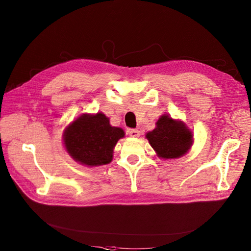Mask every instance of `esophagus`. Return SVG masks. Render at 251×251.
Returning a JSON list of instances; mask_svg holds the SVG:
<instances>
[{"mask_svg":"<svg viewBox=\"0 0 251 251\" xmlns=\"http://www.w3.org/2000/svg\"><path fill=\"white\" fill-rule=\"evenodd\" d=\"M127 134L134 138H137L140 136V132L138 130H136V128H130V130H127Z\"/></svg>","mask_w":251,"mask_h":251,"instance_id":"esophagus-1","label":"esophagus"}]
</instances>
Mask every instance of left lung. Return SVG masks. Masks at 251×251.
<instances>
[{
    "label": "left lung",
    "instance_id": "8db88e82",
    "mask_svg": "<svg viewBox=\"0 0 251 251\" xmlns=\"http://www.w3.org/2000/svg\"><path fill=\"white\" fill-rule=\"evenodd\" d=\"M147 139L159 158L174 159L185 155L193 146V133L183 121L164 114L157 120L156 127L147 133Z\"/></svg>",
    "mask_w": 251,
    "mask_h": 251
}]
</instances>
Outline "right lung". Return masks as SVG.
Masks as SVG:
<instances>
[{"label":"right lung","instance_id":"obj_1","mask_svg":"<svg viewBox=\"0 0 251 251\" xmlns=\"http://www.w3.org/2000/svg\"><path fill=\"white\" fill-rule=\"evenodd\" d=\"M123 128L112 126L102 113L82 114L68 126L63 135L65 149L75 161L86 166L108 164Z\"/></svg>","mask_w":251,"mask_h":251}]
</instances>
